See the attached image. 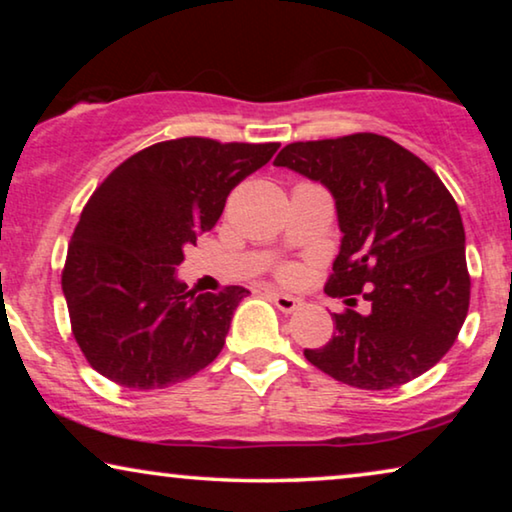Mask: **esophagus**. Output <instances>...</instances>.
<instances>
[{
	"instance_id": "esophagus-1",
	"label": "esophagus",
	"mask_w": 512,
	"mask_h": 512,
	"mask_svg": "<svg viewBox=\"0 0 512 512\" xmlns=\"http://www.w3.org/2000/svg\"><path fill=\"white\" fill-rule=\"evenodd\" d=\"M270 298H272V303H275V305L279 307V310H282L284 314L296 312L298 307H300V300H298V298H293V296H289V293L270 291Z\"/></svg>"
}]
</instances>
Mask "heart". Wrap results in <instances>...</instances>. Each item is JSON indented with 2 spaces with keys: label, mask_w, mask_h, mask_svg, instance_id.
Instances as JSON below:
<instances>
[{
  "label": "heart",
  "mask_w": 512,
  "mask_h": 512,
  "mask_svg": "<svg viewBox=\"0 0 512 512\" xmlns=\"http://www.w3.org/2000/svg\"><path fill=\"white\" fill-rule=\"evenodd\" d=\"M291 275H293L291 268H282V277H284V279H289Z\"/></svg>",
  "instance_id": "heart-1"
}]
</instances>
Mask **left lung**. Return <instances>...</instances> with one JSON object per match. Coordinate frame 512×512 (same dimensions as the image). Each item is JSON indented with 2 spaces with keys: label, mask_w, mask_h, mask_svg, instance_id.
I'll use <instances>...</instances> for the list:
<instances>
[{
  "label": "left lung",
  "mask_w": 512,
  "mask_h": 512,
  "mask_svg": "<svg viewBox=\"0 0 512 512\" xmlns=\"http://www.w3.org/2000/svg\"><path fill=\"white\" fill-rule=\"evenodd\" d=\"M333 193L342 247L324 291L345 298L335 333L305 359L356 389L382 391L436 366L471 303L457 202L422 158L375 132L286 144L275 158ZM371 310H353L355 296Z\"/></svg>",
  "instance_id": "8db88e82"
}]
</instances>
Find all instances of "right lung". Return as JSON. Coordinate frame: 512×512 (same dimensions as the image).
<instances>
[{
	"mask_svg": "<svg viewBox=\"0 0 512 512\" xmlns=\"http://www.w3.org/2000/svg\"><path fill=\"white\" fill-rule=\"evenodd\" d=\"M277 142L179 137L123 160L90 195L62 268L69 324L90 368L146 391L184 382L226 345L242 286L188 291L174 268Z\"/></svg>",
	"mask_w": 512,
	"mask_h": 512,
	"instance_id": "obj_1",
	"label": "right lung"
}]
</instances>
